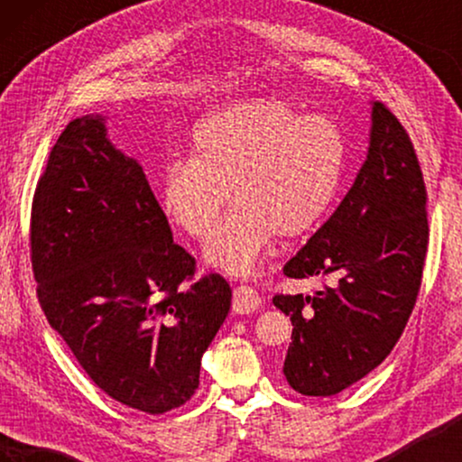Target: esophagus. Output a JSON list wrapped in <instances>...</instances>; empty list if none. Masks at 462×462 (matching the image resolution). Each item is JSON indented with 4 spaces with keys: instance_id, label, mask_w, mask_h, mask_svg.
Instances as JSON below:
<instances>
[{
    "instance_id": "esophagus-1",
    "label": "esophagus",
    "mask_w": 462,
    "mask_h": 462,
    "mask_svg": "<svg viewBox=\"0 0 462 462\" xmlns=\"http://www.w3.org/2000/svg\"><path fill=\"white\" fill-rule=\"evenodd\" d=\"M263 305L261 294L256 290H252L250 286H237L233 290V311L239 315H248L254 313L258 307Z\"/></svg>"
}]
</instances>
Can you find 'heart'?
I'll use <instances>...</instances> for the list:
<instances>
[{"label": "heart", "mask_w": 462, "mask_h": 462, "mask_svg": "<svg viewBox=\"0 0 462 462\" xmlns=\"http://www.w3.org/2000/svg\"><path fill=\"white\" fill-rule=\"evenodd\" d=\"M343 170L345 138L332 119L300 116L283 98H250L195 128L191 160L163 168L160 206L182 233L204 239L233 199L237 208L212 233L204 263L242 277L275 236L300 237L326 217Z\"/></svg>", "instance_id": "heart-1"}]
</instances>
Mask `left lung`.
Returning <instances> with one entry per match:
<instances>
[{
  "label": "left lung",
  "mask_w": 462,
  "mask_h": 462,
  "mask_svg": "<svg viewBox=\"0 0 462 462\" xmlns=\"http://www.w3.org/2000/svg\"><path fill=\"white\" fill-rule=\"evenodd\" d=\"M427 191L414 147L381 103H370V143L349 193L296 256L292 280L332 277L311 296L277 294L292 343L283 374L302 395L351 387L389 356L412 313L425 264Z\"/></svg>",
  "instance_id": "8db88e82"
}]
</instances>
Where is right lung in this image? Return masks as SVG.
I'll return each instance as SVG.
<instances>
[{"label": "right lung", "mask_w": 462, "mask_h": 462, "mask_svg": "<svg viewBox=\"0 0 462 462\" xmlns=\"http://www.w3.org/2000/svg\"><path fill=\"white\" fill-rule=\"evenodd\" d=\"M106 116L73 119L31 212L37 296L86 374L147 414L191 400L231 288L174 244L143 166L111 143ZM190 281L191 284L186 282Z\"/></svg>", "instance_id": "add662e5"}]
</instances>
